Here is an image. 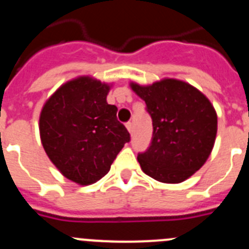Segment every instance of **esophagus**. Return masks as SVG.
Masks as SVG:
<instances>
[{
    "instance_id": "1",
    "label": "esophagus",
    "mask_w": 249,
    "mask_h": 249,
    "mask_svg": "<svg viewBox=\"0 0 249 249\" xmlns=\"http://www.w3.org/2000/svg\"><path fill=\"white\" fill-rule=\"evenodd\" d=\"M126 129L129 130L130 134H132V130H134V129H132V123L131 122H127L126 123Z\"/></svg>"
}]
</instances>
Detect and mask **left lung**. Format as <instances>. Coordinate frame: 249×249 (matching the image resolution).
Wrapping results in <instances>:
<instances>
[{
	"mask_svg": "<svg viewBox=\"0 0 249 249\" xmlns=\"http://www.w3.org/2000/svg\"><path fill=\"white\" fill-rule=\"evenodd\" d=\"M131 88L146 103L153 125L149 147L137 154L142 170L160 182L186 180L213 149L218 126L214 107L203 93L180 80Z\"/></svg>",
	"mask_w": 249,
	"mask_h": 249,
	"instance_id": "8db88e82",
	"label": "left lung"
}]
</instances>
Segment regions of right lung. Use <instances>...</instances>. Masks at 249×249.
Instances as JSON below:
<instances>
[{
  "label": "right lung",
  "instance_id": "right-lung-1",
  "mask_svg": "<svg viewBox=\"0 0 249 249\" xmlns=\"http://www.w3.org/2000/svg\"><path fill=\"white\" fill-rule=\"evenodd\" d=\"M108 91L106 84L83 76L60 86L41 112V142L48 158L80 185L102 178L130 142L118 108L107 103Z\"/></svg>",
  "mask_w": 249,
  "mask_h": 249
}]
</instances>
